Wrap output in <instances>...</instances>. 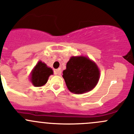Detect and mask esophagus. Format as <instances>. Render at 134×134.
<instances>
[{
	"label": "esophagus",
	"instance_id": "esophagus-1",
	"mask_svg": "<svg viewBox=\"0 0 134 134\" xmlns=\"http://www.w3.org/2000/svg\"><path fill=\"white\" fill-rule=\"evenodd\" d=\"M54 74L55 75H60L61 74V71L60 69H55L54 71Z\"/></svg>",
	"mask_w": 134,
	"mask_h": 134
}]
</instances>
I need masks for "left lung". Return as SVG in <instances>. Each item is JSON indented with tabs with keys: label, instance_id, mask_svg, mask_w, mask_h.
<instances>
[{
	"label": "left lung",
	"instance_id": "1",
	"mask_svg": "<svg viewBox=\"0 0 134 134\" xmlns=\"http://www.w3.org/2000/svg\"><path fill=\"white\" fill-rule=\"evenodd\" d=\"M63 77L70 92L82 94L93 89L98 82L100 71L94 61L84 56L71 57Z\"/></svg>",
	"mask_w": 134,
	"mask_h": 134
}]
</instances>
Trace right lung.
<instances>
[{"mask_svg":"<svg viewBox=\"0 0 134 134\" xmlns=\"http://www.w3.org/2000/svg\"><path fill=\"white\" fill-rule=\"evenodd\" d=\"M53 74L52 69L48 67L46 63L40 61L32 71L31 82L35 87H42L47 82L49 77Z\"/></svg>","mask_w":134,"mask_h":134,"instance_id":"1","label":"right lung"}]
</instances>
